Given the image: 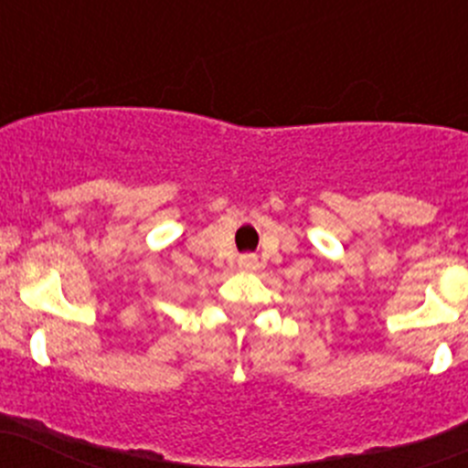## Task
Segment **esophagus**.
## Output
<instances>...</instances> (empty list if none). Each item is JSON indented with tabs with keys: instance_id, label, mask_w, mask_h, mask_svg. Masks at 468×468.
<instances>
[{
	"instance_id": "1",
	"label": "esophagus",
	"mask_w": 468,
	"mask_h": 468,
	"mask_svg": "<svg viewBox=\"0 0 468 468\" xmlns=\"http://www.w3.org/2000/svg\"><path fill=\"white\" fill-rule=\"evenodd\" d=\"M255 266H257V257H255V255H243V257H239V269L250 271V269H255Z\"/></svg>"
}]
</instances>
